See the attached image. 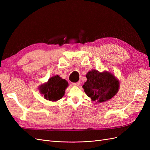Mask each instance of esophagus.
Segmentation results:
<instances>
[{
  "label": "esophagus",
  "mask_w": 150,
  "mask_h": 150,
  "mask_svg": "<svg viewBox=\"0 0 150 150\" xmlns=\"http://www.w3.org/2000/svg\"><path fill=\"white\" fill-rule=\"evenodd\" d=\"M80 84H81L80 81H78V82H77V83H72V85L74 86H78Z\"/></svg>",
  "instance_id": "obj_1"
}]
</instances>
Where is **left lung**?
I'll return each instance as SVG.
<instances>
[{"mask_svg": "<svg viewBox=\"0 0 150 150\" xmlns=\"http://www.w3.org/2000/svg\"><path fill=\"white\" fill-rule=\"evenodd\" d=\"M86 78L87 81L84 83L83 88L93 101L103 103L108 101L118 91L119 81L110 72H99L94 69L89 71Z\"/></svg>", "mask_w": 150, "mask_h": 150, "instance_id": "obj_1", "label": "left lung"}]
</instances>
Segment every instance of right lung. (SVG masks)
Returning a JSON list of instances; mask_svg holds the SVG:
<instances>
[{
    "label": "right lung",
    "instance_id": "1",
    "mask_svg": "<svg viewBox=\"0 0 150 150\" xmlns=\"http://www.w3.org/2000/svg\"><path fill=\"white\" fill-rule=\"evenodd\" d=\"M67 86V81L56 75L49 78L47 83L40 85L39 88L45 99L51 101H56L64 96Z\"/></svg>",
    "mask_w": 150,
    "mask_h": 150
}]
</instances>
